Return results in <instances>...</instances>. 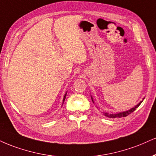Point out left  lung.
<instances>
[{"mask_svg":"<svg viewBox=\"0 0 156 156\" xmlns=\"http://www.w3.org/2000/svg\"><path fill=\"white\" fill-rule=\"evenodd\" d=\"M91 99H92V102L93 103H94V99H93V97L91 96ZM144 97L143 99H142V101H140V102L138 103L136 105H135L134 108H131L130 110H126V111H123V112H117V113H108V112H102L103 113V115H105L106 116V117H108V118H110V119H115V118H121V117H126V116L129 115V114H131L132 112H133L135 110H136V108H138L139 106L140 105V104L142 102V101L144 100Z\"/></svg>","mask_w":156,"mask_h":156,"instance_id":"left-lung-1","label":"left lung"}]
</instances>
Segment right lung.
<instances>
[{
    "instance_id": "1",
    "label": "right lung",
    "mask_w": 156,
    "mask_h": 156,
    "mask_svg": "<svg viewBox=\"0 0 156 156\" xmlns=\"http://www.w3.org/2000/svg\"><path fill=\"white\" fill-rule=\"evenodd\" d=\"M67 91H66V93L65 94V95H64V97H63V102H62V105H63V104H64V102H65V98H66V95H67Z\"/></svg>"
}]
</instances>
